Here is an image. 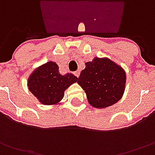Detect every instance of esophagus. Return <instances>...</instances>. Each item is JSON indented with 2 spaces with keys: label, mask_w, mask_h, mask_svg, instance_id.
Masks as SVG:
<instances>
[{
  "label": "esophagus",
  "mask_w": 155,
  "mask_h": 155,
  "mask_svg": "<svg viewBox=\"0 0 155 155\" xmlns=\"http://www.w3.org/2000/svg\"><path fill=\"white\" fill-rule=\"evenodd\" d=\"M74 75L77 77V78H78L79 77V75H80V71H75Z\"/></svg>",
  "instance_id": "esophagus-1"
}]
</instances>
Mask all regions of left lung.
Returning <instances> with one entry per match:
<instances>
[{"instance_id": "1", "label": "left lung", "mask_w": 155, "mask_h": 155, "mask_svg": "<svg viewBox=\"0 0 155 155\" xmlns=\"http://www.w3.org/2000/svg\"><path fill=\"white\" fill-rule=\"evenodd\" d=\"M78 84L94 108L105 109L122 97L126 86V71L108 58L95 57L85 63Z\"/></svg>"}]
</instances>
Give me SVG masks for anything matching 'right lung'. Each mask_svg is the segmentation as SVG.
<instances>
[{"label":"right lung","instance_id":"right-lung-1","mask_svg":"<svg viewBox=\"0 0 155 155\" xmlns=\"http://www.w3.org/2000/svg\"><path fill=\"white\" fill-rule=\"evenodd\" d=\"M77 82L75 75L60 74L56 63L48 61L33 70L27 79V86L41 104L57 105L61 104L65 90Z\"/></svg>","mask_w":155,"mask_h":155}]
</instances>
